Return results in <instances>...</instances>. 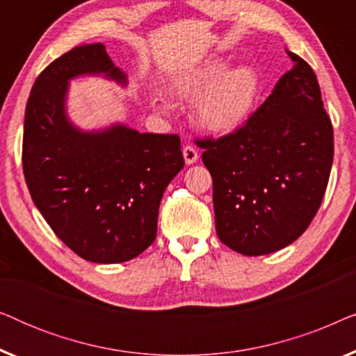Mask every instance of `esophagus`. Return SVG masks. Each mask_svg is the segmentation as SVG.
Returning <instances> with one entry per match:
<instances>
[{"instance_id": "obj_1", "label": "esophagus", "mask_w": 356, "mask_h": 356, "mask_svg": "<svg viewBox=\"0 0 356 356\" xmlns=\"http://www.w3.org/2000/svg\"><path fill=\"white\" fill-rule=\"evenodd\" d=\"M183 157H184V162H186V165H193L196 160L199 159V154L196 147H193V145L186 144L183 147Z\"/></svg>"}]
</instances>
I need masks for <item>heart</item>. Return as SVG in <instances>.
I'll use <instances>...</instances> for the list:
<instances>
[{"label": "heart", "instance_id": "1", "mask_svg": "<svg viewBox=\"0 0 356 356\" xmlns=\"http://www.w3.org/2000/svg\"><path fill=\"white\" fill-rule=\"evenodd\" d=\"M172 89L183 99H196V118L211 133L240 128L254 108L259 76L250 66L228 70L222 60H209L173 77Z\"/></svg>", "mask_w": 356, "mask_h": 356}]
</instances>
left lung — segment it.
I'll list each match as a JSON object with an SVG mask.
<instances>
[{
  "instance_id": "1",
  "label": "left lung",
  "mask_w": 356,
  "mask_h": 356,
  "mask_svg": "<svg viewBox=\"0 0 356 356\" xmlns=\"http://www.w3.org/2000/svg\"><path fill=\"white\" fill-rule=\"evenodd\" d=\"M295 63L241 128L197 140L213 181L216 230L223 245L262 256L303 235L323 202L334 129L314 71Z\"/></svg>"
}]
</instances>
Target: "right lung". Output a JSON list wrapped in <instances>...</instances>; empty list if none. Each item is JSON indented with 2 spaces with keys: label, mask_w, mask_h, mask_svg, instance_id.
Segmentation results:
<instances>
[{
  "label": "right lung",
  "mask_w": 356,
  "mask_h": 356,
  "mask_svg": "<svg viewBox=\"0 0 356 356\" xmlns=\"http://www.w3.org/2000/svg\"><path fill=\"white\" fill-rule=\"evenodd\" d=\"M86 74L126 86L102 43L76 47L50 63L27 100L22 168L32 201L55 235L82 259L115 264L152 245L160 201L184 160L177 134L72 124L70 81Z\"/></svg>",
  "instance_id": "obj_1"
}]
</instances>
